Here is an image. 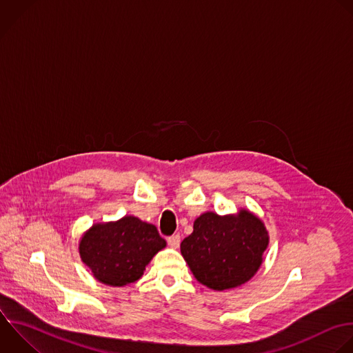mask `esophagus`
I'll use <instances>...</instances> for the list:
<instances>
[{
    "mask_svg": "<svg viewBox=\"0 0 353 353\" xmlns=\"http://www.w3.org/2000/svg\"><path fill=\"white\" fill-rule=\"evenodd\" d=\"M168 244H169V247L173 248V250L179 248V245H180V236H179V234H174V236L169 237V239H168Z\"/></svg>",
    "mask_w": 353,
    "mask_h": 353,
    "instance_id": "34e87169",
    "label": "esophagus"
}]
</instances>
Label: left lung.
Masks as SVG:
<instances>
[{"mask_svg":"<svg viewBox=\"0 0 353 353\" xmlns=\"http://www.w3.org/2000/svg\"><path fill=\"white\" fill-rule=\"evenodd\" d=\"M269 231L254 212L241 208L220 216L205 212L180 245L194 277L205 287L224 291L250 281L263 263Z\"/></svg>","mask_w":353,"mask_h":353,"instance_id":"obj_1","label":"left lung"}]
</instances>
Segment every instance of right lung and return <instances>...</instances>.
I'll return each mask as SVG.
<instances>
[{"label":"right lung","instance_id":"obj_1","mask_svg":"<svg viewBox=\"0 0 353 353\" xmlns=\"http://www.w3.org/2000/svg\"><path fill=\"white\" fill-rule=\"evenodd\" d=\"M166 247L158 228L128 214L116 221L94 223L79 241V254L92 277L110 287L140 280L152 258Z\"/></svg>","mask_w":353,"mask_h":353}]
</instances>
